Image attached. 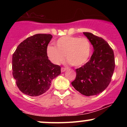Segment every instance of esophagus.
<instances>
[{"label": "esophagus", "instance_id": "obj_1", "mask_svg": "<svg viewBox=\"0 0 127 127\" xmlns=\"http://www.w3.org/2000/svg\"><path fill=\"white\" fill-rule=\"evenodd\" d=\"M67 69V68L62 67V68H61V71H62V72H65Z\"/></svg>", "mask_w": 127, "mask_h": 127}]
</instances>
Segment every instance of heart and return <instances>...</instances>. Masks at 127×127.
Returning a JSON list of instances; mask_svg holds the SVG:
<instances>
[{
	"mask_svg": "<svg viewBox=\"0 0 127 127\" xmlns=\"http://www.w3.org/2000/svg\"><path fill=\"white\" fill-rule=\"evenodd\" d=\"M56 46L49 45L47 48L49 59L56 64L64 62L66 55L71 64L80 66L87 62L91 54V43L87 37L63 36L57 40Z\"/></svg>",
	"mask_w": 127,
	"mask_h": 127,
	"instance_id": "heart-1",
	"label": "heart"
}]
</instances>
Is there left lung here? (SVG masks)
I'll return each instance as SVG.
<instances>
[{
  "instance_id": "left-lung-1",
  "label": "left lung",
  "mask_w": 127,
  "mask_h": 127,
  "mask_svg": "<svg viewBox=\"0 0 127 127\" xmlns=\"http://www.w3.org/2000/svg\"><path fill=\"white\" fill-rule=\"evenodd\" d=\"M94 47L91 59L85 64L76 68V76L72 82L76 90L86 96L97 95L111 82L115 62L113 51L102 37L84 32Z\"/></svg>"
}]
</instances>
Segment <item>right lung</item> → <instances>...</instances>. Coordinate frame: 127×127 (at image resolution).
I'll return each instance as SVG.
<instances>
[{
	"label": "right lung",
	"mask_w": 127,
	"mask_h": 127,
	"mask_svg": "<svg viewBox=\"0 0 127 127\" xmlns=\"http://www.w3.org/2000/svg\"><path fill=\"white\" fill-rule=\"evenodd\" d=\"M52 36L36 34L18 45L12 55V75L19 90L30 96H38L50 88L51 81L61 73V67L54 64L47 55Z\"/></svg>",
	"instance_id": "obj_1"
}]
</instances>
